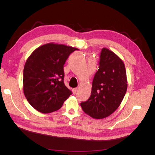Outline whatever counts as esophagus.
Returning a JSON list of instances; mask_svg holds the SVG:
<instances>
[{"label":"esophagus","mask_w":155,"mask_h":155,"mask_svg":"<svg viewBox=\"0 0 155 155\" xmlns=\"http://www.w3.org/2000/svg\"><path fill=\"white\" fill-rule=\"evenodd\" d=\"M77 91H78V88H73L72 91H73L74 94H76V92H77Z\"/></svg>","instance_id":"esophagus-1"}]
</instances>
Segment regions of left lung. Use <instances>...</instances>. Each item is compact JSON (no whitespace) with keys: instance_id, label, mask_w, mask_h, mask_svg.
<instances>
[{"instance_id":"left-lung-1","label":"left lung","mask_w":155,"mask_h":155,"mask_svg":"<svg viewBox=\"0 0 155 155\" xmlns=\"http://www.w3.org/2000/svg\"><path fill=\"white\" fill-rule=\"evenodd\" d=\"M98 64L91 95L81 106L92 118L101 119L118 109L126 93L127 81L124 63L113 51L103 48Z\"/></svg>"}]
</instances>
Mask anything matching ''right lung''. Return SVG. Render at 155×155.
<instances>
[{"instance_id": "1", "label": "right lung", "mask_w": 155, "mask_h": 155, "mask_svg": "<svg viewBox=\"0 0 155 155\" xmlns=\"http://www.w3.org/2000/svg\"><path fill=\"white\" fill-rule=\"evenodd\" d=\"M79 49L48 43L37 48L27 59L23 71V91L29 104L42 113L59 109L72 91L64 83V64Z\"/></svg>"}]
</instances>
